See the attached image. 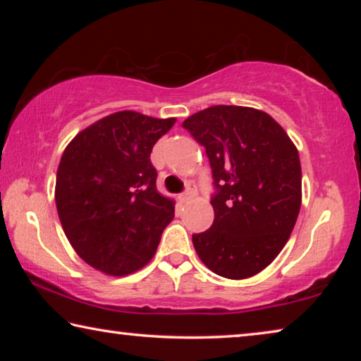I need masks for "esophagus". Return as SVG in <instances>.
<instances>
[{
  "instance_id": "esophagus-1",
  "label": "esophagus",
  "mask_w": 361,
  "mask_h": 361,
  "mask_svg": "<svg viewBox=\"0 0 361 361\" xmlns=\"http://www.w3.org/2000/svg\"><path fill=\"white\" fill-rule=\"evenodd\" d=\"M194 195H195V188H194V185H191V183H189L188 188H186V191L183 192V194H180V200H181V202H188V200L192 199Z\"/></svg>"
}]
</instances>
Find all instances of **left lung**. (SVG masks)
<instances>
[{
    "mask_svg": "<svg viewBox=\"0 0 361 361\" xmlns=\"http://www.w3.org/2000/svg\"><path fill=\"white\" fill-rule=\"evenodd\" d=\"M183 127L210 161L215 219L192 234L204 264L240 280L261 272L288 242L301 209V164L296 146L264 111L216 105Z\"/></svg>",
    "mask_w": 361,
    "mask_h": 361,
    "instance_id": "1",
    "label": "left lung"
}]
</instances>
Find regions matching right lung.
Masks as SVG:
<instances>
[{
  "label": "right lung",
  "mask_w": 361,
  "mask_h": 361,
  "mask_svg": "<svg viewBox=\"0 0 361 361\" xmlns=\"http://www.w3.org/2000/svg\"><path fill=\"white\" fill-rule=\"evenodd\" d=\"M119 111L79 132L60 159L56 205L71 247L109 276L148 264L175 202L157 192L152 146L175 124Z\"/></svg>",
  "instance_id": "add662e5"
}]
</instances>
